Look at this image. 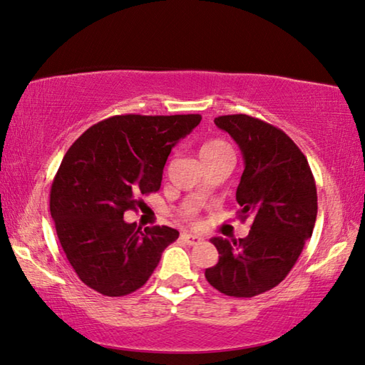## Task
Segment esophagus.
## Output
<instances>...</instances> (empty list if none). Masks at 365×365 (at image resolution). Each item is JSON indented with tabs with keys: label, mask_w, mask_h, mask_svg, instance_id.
Listing matches in <instances>:
<instances>
[{
	"label": "esophagus",
	"mask_w": 365,
	"mask_h": 365,
	"mask_svg": "<svg viewBox=\"0 0 365 365\" xmlns=\"http://www.w3.org/2000/svg\"><path fill=\"white\" fill-rule=\"evenodd\" d=\"M181 239H182V241H186L189 246H194V244L202 241V237L199 235H192V232H182Z\"/></svg>",
	"instance_id": "esophagus-1"
}]
</instances>
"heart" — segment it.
Segmentation results:
<instances>
[{
	"label": "heart",
	"mask_w": 365,
	"mask_h": 365,
	"mask_svg": "<svg viewBox=\"0 0 365 365\" xmlns=\"http://www.w3.org/2000/svg\"><path fill=\"white\" fill-rule=\"evenodd\" d=\"M231 148L228 143L222 139H210L204 142V145L200 147V155H212V153H220V152H230Z\"/></svg>",
	"instance_id": "heart-1"
}]
</instances>
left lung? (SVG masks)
I'll list each match as a JSON object with an SVG mask.
<instances>
[{
	"instance_id": "obj_1",
	"label": "left lung",
	"mask_w": 365,
	"mask_h": 365,
	"mask_svg": "<svg viewBox=\"0 0 365 365\" xmlns=\"http://www.w3.org/2000/svg\"><path fill=\"white\" fill-rule=\"evenodd\" d=\"M239 145L244 171L236 190L241 217H252L244 239L213 237L218 264L205 278L232 297L274 288L294 267L317 218V187L307 158L282 129L247 115L215 118Z\"/></svg>"
}]
</instances>
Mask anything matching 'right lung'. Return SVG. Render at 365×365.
Returning a JSON list of instances; mask_svg holds the SVG:
<instances>
[{
    "mask_svg": "<svg viewBox=\"0 0 365 365\" xmlns=\"http://www.w3.org/2000/svg\"><path fill=\"white\" fill-rule=\"evenodd\" d=\"M200 115L111 116L66 152L51 184L50 212L59 242L83 284L118 297L142 288L179 232L140 230L123 220L157 192L171 148Z\"/></svg>",
    "mask_w": 365,
    "mask_h": 365,
    "instance_id": "obj_1",
    "label": "right lung"
}]
</instances>
